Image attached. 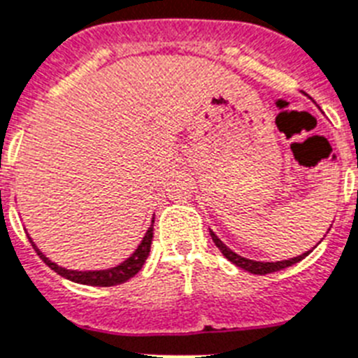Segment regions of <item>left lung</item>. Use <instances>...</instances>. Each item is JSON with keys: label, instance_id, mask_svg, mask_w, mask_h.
<instances>
[{"label": "left lung", "instance_id": "1", "mask_svg": "<svg viewBox=\"0 0 358 358\" xmlns=\"http://www.w3.org/2000/svg\"><path fill=\"white\" fill-rule=\"evenodd\" d=\"M210 236H212V241L215 243V247L221 250V254H223V256H225L229 262H232L236 267L243 268V271H247V273H252V274H268V273H276V271H282V268H285V267H291V265L298 264V262H302L307 254L313 250V249L307 250V252L300 254V256H296V258L282 259V262H256V259L243 258V256L236 254L234 250H230L229 247H227V245L223 243V241H221V239L214 234V232H212V230H210Z\"/></svg>", "mask_w": 358, "mask_h": 358}]
</instances>
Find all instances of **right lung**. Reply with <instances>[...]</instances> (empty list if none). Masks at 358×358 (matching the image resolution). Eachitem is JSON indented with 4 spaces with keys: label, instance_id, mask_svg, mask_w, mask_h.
<instances>
[{
    "label": "right lung",
    "instance_id": "right-lung-1",
    "mask_svg": "<svg viewBox=\"0 0 358 358\" xmlns=\"http://www.w3.org/2000/svg\"><path fill=\"white\" fill-rule=\"evenodd\" d=\"M29 239H31L32 247H34V250L38 252V256H40V258L43 259V262H45L52 271H55V273H58L60 276H64V278L71 280V282H75V283H84V285H94V287H111V285H119V283L128 282L129 278H133V276L143 268L144 262H146L148 258V254H150V247H152L153 220L150 229H148L146 234H144L143 241L138 243L135 252H133L128 259H124L122 264H119L117 267L100 268V271H71V268L60 267V265H56L55 262H51V259L47 258L45 254L38 249L36 243L32 241L31 236H29Z\"/></svg>",
    "mask_w": 358,
    "mask_h": 358
}]
</instances>
